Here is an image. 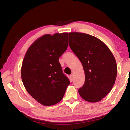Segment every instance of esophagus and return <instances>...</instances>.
I'll list each match as a JSON object with an SVG mask.
<instances>
[{
  "instance_id": "34e87169",
  "label": "esophagus",
  "mask_w": 130,
  "mask_h": 130,
  "mask_svg": "<svg viewBox=\"0 0 130 130\" xmlns=\"http://www.w3.org/2000/svg\"><path fill=\"white\" fill-rule=\"evenodd\" d=\"M70 78H71L72 80H73V74H71L70 75Z\"/></svg>"
}]
</instances>
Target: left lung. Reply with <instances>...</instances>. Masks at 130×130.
I'll list each match as a JSON object with an SVG mask.
<instances>
[{
	"instance_id": "left-lung-1",
	"label": "left lung",
	"mask_w": 130,
	"mask_h": 130,
	"mask_svg": "<svg viewBox=\"0 0 130 130\" xmlns=\"http://www.w3.org/2000/svg\"><path fill=\"white\" fill-rule=\"evenodd\" d=\"M69 45L84 70V84L78 89L80 96L91 103L102 100L111 91L117 76L112 53L100 39L81 32H69Z\"/></svg>"
}]
</instances>
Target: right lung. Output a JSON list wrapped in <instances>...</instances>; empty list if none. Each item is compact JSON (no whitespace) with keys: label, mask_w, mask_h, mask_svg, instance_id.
<instances>
[{"label":"right lung","mask_w":130,"mask_h":130,"mask_svg":"<svg viewBox=\"0 0 130 130\" xmlns=\"http://www.w3.org/2000/svg\"><path fill=\"white\" fill-rule=\"evenodd\" d=\"M68 45L67 32L45 34L34 42L24 57L21 67L24 86L45 106L60 102L70 84L58 61Z\"/></svg>","instance_id":"right-lung-1"}]
</instances>
